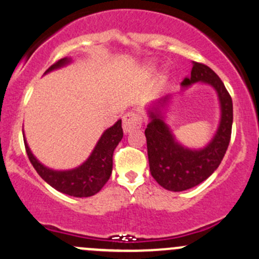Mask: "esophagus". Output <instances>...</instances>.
<instances>
[{"mask_svg":"<svg viewBox=\"0 0 259 259\" xmlns=\"http://www.w3.org/2000/svg\"><path fill=\"white\" fill-rule=\"evenodd\" d=\"M141 125H143V119L134 111H129L122 116V129H124L125 134L133 132V130L140 129Z\"/></svg>","mask_w":259,"mask_h":259,"instance_id":"obj_1","label":"esophagus"}]
</instances>
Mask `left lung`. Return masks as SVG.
Wrapping results in <instances>:
<instances>
[{
	"mask_svg": "<svg viewBox=\"0 0 259 259\" xmlns=\"http://www.w3.org/2000/svg\"><path fill=\"white\" fill-rule=\"evenodd\" d=\"M198 81L216 91L221 107L217 132L205 148L195 150L176 141L164 120V109L170 102V95L162 97L148 109L150 122L145 129V137L150 172L157 184L168 191H185L209 178L221 164L231 140L233 105L230 93L211 68L194 62L191 77L185 78L181 85L190 87Z\"/></svg>",
	"mask_w": 259,
	"mask_h": 259,
	"instance_id": "left-lung-1",
	"label": "left lung"
}]
</instances>
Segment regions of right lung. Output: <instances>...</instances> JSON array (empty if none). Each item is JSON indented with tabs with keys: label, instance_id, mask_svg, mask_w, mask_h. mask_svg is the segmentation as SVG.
<instances>
[{
	"label": "right lung",
	"instance_id": "1",
	"mask_svg": "<svg viewBox=\"0 0 259 259\" xmlns=\"http://www.w3.org/2000/svg\"><path fill=\"white\" fill-rule=\"evenodd\" d=\"M68 63H70V58L65 57L59 59L58 62L52 64L46 70V73L64 67ZM121 139V120H118L113 126L103 133L87 161H84L78 167L65 171L52 170L40 164L29 150L26 139H24V146L29 161L36 168L38 175L53 189L62 194L74 196V197H89L99 192L110 178L113 170V152Z\"/></svg>",
	"mask_w": 259,
	"mask_h": 259
}]
</instances>
